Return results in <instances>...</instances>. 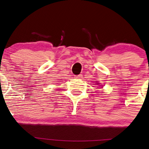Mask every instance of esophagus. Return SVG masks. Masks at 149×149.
<instances>
[{
    "instance_id": "esophagus-1",
    "label": "esophagus",
    "mask_w": 149,
    "mask_h": 149,
    "mask_svg": "<svg viewBox=\"0 0 149 149\" xmlns=\"http://www.w3.org/2000/svg\"><path fill=\"white\" fill-rule=\"evenodd\" d=\"M83 77V75L82 74H79V75H77V76H75V78L77 79H81Z\"/></svg>"
}]
</instances>
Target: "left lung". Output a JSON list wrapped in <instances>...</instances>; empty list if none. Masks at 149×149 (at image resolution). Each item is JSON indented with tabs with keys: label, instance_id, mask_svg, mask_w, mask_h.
Wrapping results in <instances>:
<instances>
[{
	"label": "left lung",
	"instance_id": "obj_1",
	"mask_svg": "<svg viewBox=\"0 0 149 149\" xmlns=\"http://www.w3.org/2000/svg\"><path fill=\"white\" fill-rule=\"evenodd\" d=\"M97 84H98V83H97Z\"/></svg>",
	"mask_w": 149,
	"mask_h": 149
}]
</instances>
